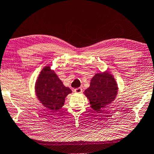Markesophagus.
Segmentation results:
<instances>
[{"instance_id": "esophagus-1", "label": "esophagus", "mask_w": 154, "mask_h": 154, "mask_svg": "<svg viewBox=\"0 0 154 154\" xmlns=\"http://www.w3.org/2000/svg\"><path fill=\"white\" fill-rule=\"evenodd\" d=\"M74 91H75V93H81L82 92H83V89H82L81 88H75L74 90Z\"/></svg>"}]
</instances>
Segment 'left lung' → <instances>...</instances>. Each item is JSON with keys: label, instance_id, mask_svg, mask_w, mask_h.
I'll return each mask as SVG.
<instances>
[{"label": "left lung", "instance_id": "obj_1", "mask_svg": "<svg viewBox=\"0 0 154 154\" xmlns=\"http://www.w3.org/2000/svg\"><path fill=\"white\" fill-rule=\"evenodd\" d=\"M118 87L115 78L108 71L98 73L92 78L90 87L84 94L90 101L91 107L96 112L110 104L116 99Z\"/></svg>", "mask_w": 154, "mask_h": 154}]
</instances>
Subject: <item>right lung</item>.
I'll use <instances>...</instances> for the list:
<instances>
[{"instance_id": "1", "label": "right lung", "mask_w": 154, "mask_h": 154, "mask_svg": "<svg viewBox=\"0 0 154 154\" xmlns=\"http://www.w3.org/2000/svg\"><path fill=\"white\" fill-rule=\"evenodd\" d=\"M35 89L37 97L42 104L54 111L62 108L66 96L72 92L69 88L63 85L50 66H45L40 72Z\"/></svg>"}]
</instances>
